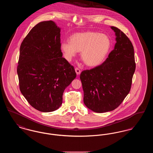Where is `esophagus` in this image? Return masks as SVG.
Listing matches in <instances>:
<instances>
[{"instance_id":"1","label":"esophagus","mask_w":153,"mask_h":153,"mask_svg":"<svg viewBox=\"0 0 153 153\" xmlns=\"http://www.w3.org/2000/svg\"><path fill=\"white\" fill-rule=\"evenodd\" d=\"M75 71H76V73L77 74V75H79L80 73H81V71H80V69L77 68H75Z\"/></svg>"}]
</instances>
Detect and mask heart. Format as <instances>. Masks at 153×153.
<instances>
[{"label":"heart","mask_w":153,"mask_h":153,"mask_svg":"<svg viewBox=\"0 0 153 153\" xmlns=\"http://www.w3.org/2000/svg\"><path fill=\"white\" fill-rule=\"evenodd\" d=\"M60 48L68 61L81 51V58L85 65L95 67L105 59L111 48V41L105 34L87 31L73 34L70 37V42H62Z\"/></svg>","instance_id":"heart-1"}]
</instances>
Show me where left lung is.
Wrapping results in <instances>:
<instances>
[{"mask_svg": "<svg viewBox=\"0 0 153 153\" xmlns=\"http://www.w3.org/2000/svg\"><path fill=\"white\" fill-rule=\"evenodd\" d=\"M111 28L116 36L114 50L102 65L80 74L84 103L97 113L113 111L122 102L130 91L135 70L134 50L130 40L118 28Z\"/></svg>", "mask_w": 153, "mask_h": 153, "instance_id": "1", "label": "left lung"}]
</instances>
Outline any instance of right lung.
<instances>
[{"label": "right lung", "mask_w": 153, "mask_h": 153, "mask_svg": "<svg viewBox=\"0 0 153 153\" xmlns=\"http://www.w3.org/2000/svg\"><path fill=\"white\" fill-rule=\"evenodd\" d=\"M60 31L52 21L39 22L20 47V91L33 107L43 112L59 108L64 90L76 77L73 66L62 57Z\"/></svg>", "instance_id": "right-lung-1"}]
</instances>
